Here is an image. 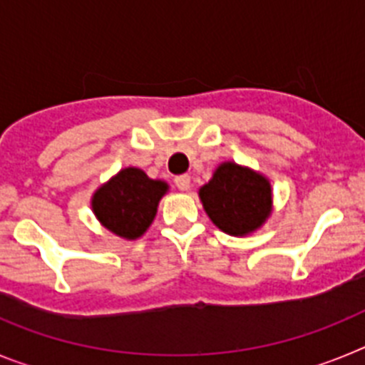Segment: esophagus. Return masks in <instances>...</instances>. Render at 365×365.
<instances>
[{"mask_svg":"<svg viewBox=\"0 0 365 365\" xmlns=\"http://www.w3.org/2000/svg\"><path fill=\"white\" fill-rule=\"evenodd\" d=\"M175 186L180 190V192H188V190H190V175L175 177Z\"/></svg>","mask_w":365,"mask_h":365,"instance_id":"esophagus-1","label":"esophagus"}]
</instances>
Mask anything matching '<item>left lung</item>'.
Masks as SVG:
<instances>
[{
  "mask_svg": "<svg viewBox=\"0 0 365 365\" xmlns=\"http://www.w3.org/2000/svg\"><path fill=\"white\" fill-rule=\"evenodd\" d=\"M270 193L265 177L225 163L199 190V197L215 227L230 235H245L259 228L270 215Z\"/></svg>",
  "mask_w": 365,
  "mask_h": 365,
  "instance_id": "obj_1",
  "label": "left lung"
}]
</instances>
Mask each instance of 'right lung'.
<instances>
[{
	"instance_id": "add662e5",
	"label": "right lung",
	"mask_w": 365,
	"mask_h": 365,
	"mask_svg": "<svg viewBox=\"0 0 365 365\" xmlns=\"http://www.w3.org/2000/svg\"><path fill=\"white\" fill-rule=\"evenodd\" d=\"M168 185L153 180L138 168H125L93 195V212L113 234L137 240L157 214Z\"/></svg>"
}]
</instances>
